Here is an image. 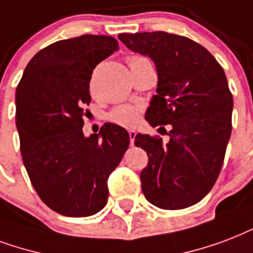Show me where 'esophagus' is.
<instances>
[{
    "label": "esophagus",
    "instance_id": "34e87169",
    "mask_svg": "<svg viewBox=\"0 0 253 253\" xmlns=\"http://www.w3.org/2000/svg\"><path fill=\"white\" fill-rule=\"evenodd\" d=\"M135 135H136V132H135V130H128V136H130V142H131V144L134 143Z\"/></svg>",
    "mask_w": 253,
    "mask_h": 253
}]
</instances>
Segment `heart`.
<instances>
[{"label": "heart", "mask_w": 253, "mask_h": 253, "mask_svg": "<svg viewBox=\"0 0 253 253\" xmlns=\"http://www.w3.org/2000/svg\"><path fill=\"white\" fill-rule=\"evenodd\" d=\"M128 62V66L130 69H134L136 66H140L143 63H150V59L143 55H131L127 59ZM139 109L135 107V106L131 105H123L119 106L117 109H114L111 113H110V121L114 123H117L119 126L123 127H132L135 123L138 122V118H139Z\"/></svg>", "instance_id": "1"}]
</instances>
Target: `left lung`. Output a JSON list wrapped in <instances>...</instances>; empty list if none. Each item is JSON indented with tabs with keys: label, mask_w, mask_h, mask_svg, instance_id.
I'll use <instances>...</instances> for the list:
<instances>
[{
	"label": "left lung",
	"mask_w": 253,
	"mask_h": 253,
	"mask_svg": "<svg viewBox=\"0 0 253 253\" xmlns=\"http://www.w3.org/2000/svg\"><path fill=\"white\" fill-rule=\"evenodd\" d=\"M119 40L157 66L158 94L146 121L152 127L171 126L166 144L148 134L135 136V146L148 155L140 172L144 196L163 210L199 203L220 173L232 130L234 99L224 70L206 47L187 37L123 33Z\"/></svg>",
	"instance_id": "left-lung-1"
}]
</instances>
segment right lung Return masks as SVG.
I'll use <instances>...</instances> for the list:
<instances>
[{
  "mask_svg": "<svg viewBox=\"0 0 253 253\" xmlns=\"http://www.w3.org/2000/svg\"><path fill=\"white\" fill-rule=\"evenodd\" d=\"M118 50L109 36L54 42L30 59L15 91L21 155L34 190L53 211L94 215L109 198L107 179L130 144L123 127L105 123L84 135L92 70Z\"/></svg>",
  "mask_w": 253,
  "mask_h": 253,
  "instance_id": "1",
  "label": "right lung"
}]
</instances>
